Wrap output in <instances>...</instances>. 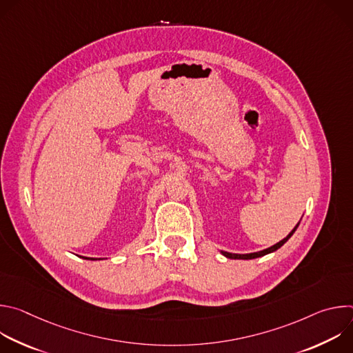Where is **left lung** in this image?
<instances>
[{
    "label": "left lung",
    "mask_w": 353,
    "mask_h": 353,
    "mask_svg": "<svg viewBox=\"0 0 353 353\" xmlns=\"http://www.w3.org/2000/svg\"><path fill=\"white\" fill-rule=\"evenodd\" d=\"M297 226H299V223L294 226V229L283 239V240H281L279 243H276V244H274L272 247H270V248H265V250H263V251H259V253H250V254H232V253H226V251H222V254L225 256V257H228V259H233V260H253V259H257V257H263V256H265V254H270V253H272V251H275V250H278L281 245H283L288 240H289V237L294 233V230L297 229Z\"/></svg>",
    "instance_id": "left-lung-1"
}]
</instances>
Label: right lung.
<instances>
[{
    "label": "right lung",
    "instance_id": "add662e5",
    "mask_svg": "<svg viewBox=\"0 0 353 353\" xmlns=\"http://www.w3.org/2000/svg\"><path fill=\"white\" fill-rule=\"evenodd\" d=\"M86 260H89V259H86ZM92 260H97V259H92Z\"/></svg>",
    "mask_w": 353,
    "mask_h": 353
}]
</instances>
